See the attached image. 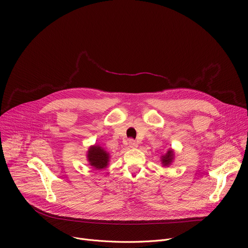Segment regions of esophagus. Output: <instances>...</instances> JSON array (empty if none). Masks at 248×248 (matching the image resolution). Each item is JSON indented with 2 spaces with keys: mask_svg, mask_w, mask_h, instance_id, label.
Returning <instances> with one entry per match:
<instances>
[{
  "mask_svg": "<svg viewBox=\"0 0 248 248\" xmlns=\"http://www.w3.org/2000/svg\"><path fill=\"white\" fill-rule=\"evenodd\" d=\"M128 146L131 147V148H133V149H135V148L138 147V142L135 140H133V139H129L128 140Z\"/></svg>",
  "mask_w": 248,
  "mask_h": 248,
  "instance_id": "34e87169",
  "label": "esophagus"
}]
</instances>
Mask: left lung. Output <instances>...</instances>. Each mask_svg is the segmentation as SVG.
Returning a JSON list of instances; mask_svg holds the SVG:
<instances>
[{
	"label": "left lung",
	"mask_w": 248,
	"mask_h": 248,
	"mask_svg": "<svg viewBox=\"0 0 248 248\" xmlns=\"http://www.w3.org/2000/svg\"><path fill=\"white\" fill-rule=\"evenodd\" d=\"M173 160H174V151L173 150H169L166 155H164L161 157V162L164 167L170 166L172 164Z\"/></svg>",
	"instance_id": "1"
}]
</instances>
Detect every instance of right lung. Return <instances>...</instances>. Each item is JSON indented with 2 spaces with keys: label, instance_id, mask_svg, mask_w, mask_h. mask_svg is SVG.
I'll return each instance as SVG.
<instances>
[{
  "label": "right lung",
  "instance_id": "1",
  "mask_svg": "<svg viewBox=\"0 0 248 248\" xmlns=\"http://www.w3.org/2000/svg\"><path fill=\"white\" fill-rule=\"evenodd\" d=\"M110 159L109 154L99 146H91L87 152V161L96 170L107 168Z\"/></svg>",
  "mask_w": 248,
  "mask_h": 248
}]
</instances>
